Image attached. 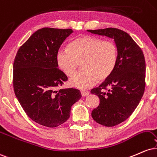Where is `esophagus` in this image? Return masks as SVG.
<instances>
[{"instance_id": "esophagus-1", "label": "esophagus", "mask_w": 157, "mask_h": 157, "mask_svg": "<svg viewBox=\"0 0 157 157\" xmlns=\"http://www.w3.org/2000/svg\"><path fill=\"white\" fill-rule=\"evenodd\" d=\"M81 93H82V97H85V96H86V95H89V93H88V92H85V91H82L81 92Z\"/></svg>"}]
</instances>
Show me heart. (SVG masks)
Wrapping results in <instances>:
<instances>
[{"mask_svg":"<svg viewBox=\"0 0 157 157\" xmlns=\"http://www.w3.org/2000/svg\"><path fill=\"white\" fill-rule=\"evenodd\" d=\"M59 69L67 76L74 74L79 62L83 69L70 80L71 86L86 90L112 74L117 62V48L113 42L104 41L93 36H81L71 42L67 49L56 54Z\"/></svg>","mask_w":157,"mask_h":157,"instance_id":"heart-1","label":"heart"}]
</instances>
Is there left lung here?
<instances>
[{
    "label": "left lung",
    "instance_id": "left-lung-1",
    "mask_svg": "<svg viewBox=\"0 0 157 157\" xmlns=\"http://www.w3.org/2000/svg\"><path fill=\"white\" fill-rule=\"evenodd\" d=\"M113 39L117 48V62L112 73L90 93L100 99L92 111L95 122L112 127L125 121L139 104L145 86V61L140 48L126 32L115 28L87 30Z\"/></svg>",
    "mask_w": 157,
    "mask_h": 157
}]
</instances>
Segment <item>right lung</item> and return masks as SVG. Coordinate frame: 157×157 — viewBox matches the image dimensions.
Here are the masks:
<instances>
[{
	"mask_svg": "<svg viewBox=\"0 0 157 157\" xmlns=\"http://www.w3.org/2000/svg\"><path fill=\"white\" fill-rule=\"evenodd\" d=\"M72 29L42 28L18 50L13 64L15 95L26 115L46 127H56L67 121L71 106L82 98L73 88L56 90L67 81L58 68L56 54Z\"/></svg>",
	"mask_w": 157,
	"mask_h": 157,
	"instance_id": "right-lung-1",
	"label": "right lung"
}]
</instances>
